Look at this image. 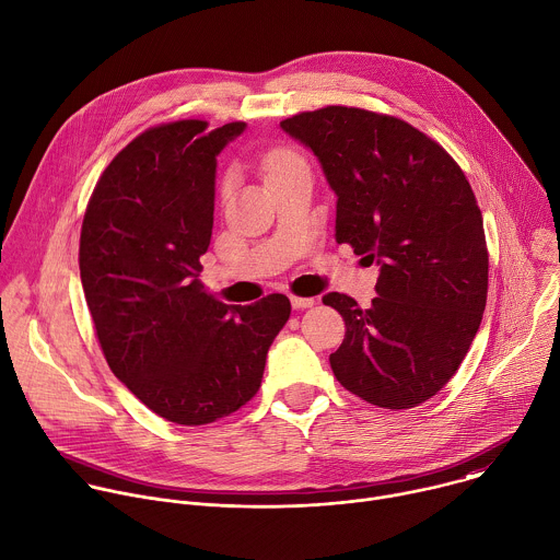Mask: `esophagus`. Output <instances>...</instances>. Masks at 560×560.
<instances>
[{
	"instance_id": "34e87169",
	"label": "esophagus",
	"mask_w": 560,
	"mask_h": 560,
	"mask_svg": "<svg viewBox=\"0 0 560 560\" xmlns=\"http://www.w3.org/2000/svg\"><path fill=\"white\" fill-rule=\"evenodd\" d=\"M290 303H292L294 310H307V307H312L316 301L310 299V296H290Z\"/></svg>"
}]
</instances>
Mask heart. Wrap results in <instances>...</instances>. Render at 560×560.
Returning a JSON list of instances; mask_svg holds the SVG:
<instances>
[{
    "label": "heart",
    "mask_w": 560,
    "mask_h": 560,
    "mask_svg": "<svg viewBox=\"0 0 560 560\" xmlns=\"http://www.w3.org/2000/svg\"><path fill=\"white\" fill-rule=\"evenodd\" d=\"M296 162H301V158L294 151H290V149H272L264 158V173L268 177V175H272V173H277V171H281V168H285L290 164H296ZM226 189H229V182L224 184V191Z\"/></svg>",
    "instance_id": "b5f03b06"
}]
</instances>
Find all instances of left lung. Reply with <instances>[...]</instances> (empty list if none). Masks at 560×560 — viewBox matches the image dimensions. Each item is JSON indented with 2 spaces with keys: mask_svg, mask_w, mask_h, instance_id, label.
Instances as JSON below:
<instances>
[{
  "mask_svg": "<svg viewBox=\"0 0 560 560\" xmlns=\"http://www.w3.org/2000/svg\"><path fill=\"white\" fill-rule=\"evenodd\" d=\"M336 194V242L381 266L378 296H323L345 320L336 381L369 405L411 409L455 376L488 294L483 220L459 164L413 125L329 105L281 120Z\"/></svg>",
  "mask_w": 560,
  "mask_h": 560,
  "instance_id": "1",
  "label": "left lung"
}]
</instances>
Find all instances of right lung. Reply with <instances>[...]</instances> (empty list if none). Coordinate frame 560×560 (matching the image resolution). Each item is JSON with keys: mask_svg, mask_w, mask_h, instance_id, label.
<instances>
[{"mask_svg": "<svg viewBox=\"0 0 560 560\" xmlns=\"http://www.w3.org/2000/svg\"><path fill=\"white\" fill-rule=\"evenodd\" d=\"M246 129L177 120L136 136L98 177L81 229L79 268L114 376L160 418L200 427L261 387L290 301L226 305L205 292L220 151Z\"/></svg>", "mask_w": 560, "mask_h": 560, "instance_id": "right-lung-1", "label": "right lung"}]
</instances>
